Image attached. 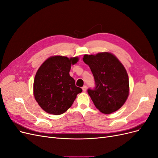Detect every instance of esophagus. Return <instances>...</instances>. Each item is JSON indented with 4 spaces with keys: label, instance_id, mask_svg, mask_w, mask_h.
Here are the masks:
<instances>
[{
    "label": "esophagus",
    "instance_id": "34e87169",
    "mask_svg": "<svg viewBox=\"0 0 158 158\" xmlns=\"http://www.w3.org/2000/svg\"><path fill=\"white\" fill-rule=\"evenodd\" d=\"M82 90H83V92H86V90H87L86 85H84V86L82 87Z\"/></svg>",
    "mask_w": 158,
    "mask_h": 158
}]
</instances>
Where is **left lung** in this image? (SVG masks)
Returning a JSON list of instances; mask_svg holds the SVG:
<instances>
[{
    "instance_id": "8db88e82",
    "label": "left lung",
    "mask_w": 158,
    "mask_h": 158,
    "mask_svg": "<svg viewBox=\"0 0 158 158\" xmlns=\"http://www.w3.org/2000/svg\"><path fill=\"white\" fill-rule=\"evenodd\" d=\"M83 60L89 66L95 79V89L88 90L95 106L105 114L117 111L129 95L128 76L125 66L109 52L84 55Z\"/></svg>"
}]
</instances>
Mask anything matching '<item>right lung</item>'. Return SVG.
Masks as SVG:
<instances>
[{
  "mask_svg": "<svg viewBox=\"0 0 158 158\" xmlns=\"http://www.w3.org/2000/svg\"><path fill=\"white\" fill-rule=\"evenodd\" d=\"M78 56L55 55L46 59L38 69L33 81V95L45 112L59 115L71 107L76 95L82 92L70 76L71 64L77 63Z\"/></svg>",
  "mask_w": 158,
  "mask_h": 158,
  "instance_id": "add662e5",
  "label": "right lung"
}]
</instances>
